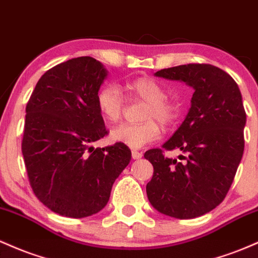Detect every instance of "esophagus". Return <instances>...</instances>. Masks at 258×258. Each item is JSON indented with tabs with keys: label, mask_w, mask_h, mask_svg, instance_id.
I'll use <instances>...</instances> for the list:
<instances>
[{
	"label": "esophagus",
	"mask_w": 258,
	"mask_h": 258,
	"mask_svg": "<svg viewBox=\"0 0 258 258\" xmlns=\"http://www.w3.org/2000/svg\"><path fill=\"white\" fill-rule=\"evenodd\" d=\"M132 157H133V160H139V158L143 157V153L137 151V150H133V151H132Z\"/></svg>",
	"instance_id": "1"
}]
</instances>
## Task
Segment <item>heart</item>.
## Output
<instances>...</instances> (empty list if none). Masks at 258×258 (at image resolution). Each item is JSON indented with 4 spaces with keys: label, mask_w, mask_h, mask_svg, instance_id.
<instances>
[{
    "label": "heart",
    "mask_w": 258,
    "mask_h": 258,
    "mask_svg": "<svg viewBox=\"0 0 258 258\" xmlns=\"http://www.w3.org/2000/svg\"><path fill=\"white\" fill-rule=\"evenodd\" d=\"M128 101H141L146 103L141 114L140 124H121L112 130V140L124 144L132 149H140L153 143L161 137V128H170L180 117V105L167 97L166 89L151 78H137L120 86ZM114 85H106L97 92V108L102 118L108 123L120 120L125 108V99Z\"/></svg>",
    "instance_id": "heart-1"
}]
</instances>
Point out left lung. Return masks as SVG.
<instances>
[{
  "instance_id": "1",
  "label": "left lung",
  "mask_w": 258,
  "mask_h": 258,
  "mask_svg": "<svg viewBox=\"0 0 258 258\" xmlns=\"http://www.w3.org/2000/svg\"><path fill=\"white\" fill-rule=\"evenodd\" d=\"M156 75L181 80L195 91L189 113L174 135L162 149L145 152L153 166L147 198L163 215L195 218L225 199L241 161L246 124L241 92L227 72L206 63L161 69ZM175 148L184 153L180 161L164 155Z\"/></svg>"
}]
</instances>
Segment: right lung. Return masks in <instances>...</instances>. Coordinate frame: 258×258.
I'll list each match as a JSON object with an SVG mask.
<instances>
[{
  "label": "right lung",
  "mask_w": 258,
  "mask_h": 258,
  "mask_svg": "<svg viewBox=\"0 0 258 258\" xmlns=\"http://www.w3.org/2000/svg\"><path fill=\"white\" fill-rule=\"evenodd\" d=\"M106 75L92 57L72 58L48 69L27 103L22 152L29 183L60 216L83 218L102 210L132 160L124 144L90 146L108 134L96 102Z\"/></svg>",
  "instance_id": "1"
}]
</instances>
